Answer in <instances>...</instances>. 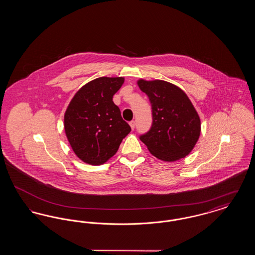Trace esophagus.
Returning <instances> with one entry per match:
<instances>
[{
    "label": "esophagus",
    "instance_id": "1",
    "mask_svg": "<svg viewBox=\"0 0 255 255\" xmlns=\"http://www.w3.org/2000/svg\"><path fill=\"white\" fill-rule=\"evenodd\" d=\"M130 126H131V128H132V130H133L134 129V127H135V122H134V121H132V122H130Z\"/></svg>",
    "mask_w": 255,
    "mask_h": 255
}]
</instances>
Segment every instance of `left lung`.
I'll return each mask as SVG.
<instances>
[{
	"label": "left lung",
	"mask_w": 255,
	"mask_h": 255,
	"mask_svg": "<svg viewBox=\"0 0 255 255\" xmlns=\"http://www.w3.org/2000/svg\"><path fill=\"white\" fill-rule=\"evenodd\" d=\"M149 98L152 125L139 135L156 158L175 161L186 157L201 133V122L191 101L180 88L166 81L138 80Z\"/></svg>",
	"instance_id": "left-lung-1"
}]
</instances>
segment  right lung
<instances>
[{"label": "right lung", "instance_id": "obj_1", "mask_svg": "<svg viewBox=\"0 0 255 255\" xmlns=\"http://www.w3.org/2000/svg\"><path fill=\"white\" fill-rule=\"evenodd\" d=\"M123 77H99L83 86L73 97L64 117L68 140L84 162L99 165L113 157L130 133L113 97Z\"/></svg>", "mask_w": 255, "mask_h": 255}]
</instances>
